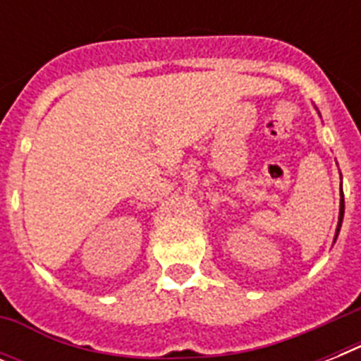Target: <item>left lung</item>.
Returning a JSON list of instances; mask_svg holds the SVG:
<instances>
[{"mask_svg":"<svg viewBox=\"0 0 361 361\" xmlns=\"http://www.w3.org/2000/svg\"><path fill=\"white\" fill-rule=\"evenodd\" d=\"M343 215H345V198H343V189H341V206H339V225H337V234H339V228H341ZM336 234V238H337Z\"/></svg>","mask_w":361,"mask_h":361,"instance_id":"8db88e82","label":"left lung"}]
</instances>
